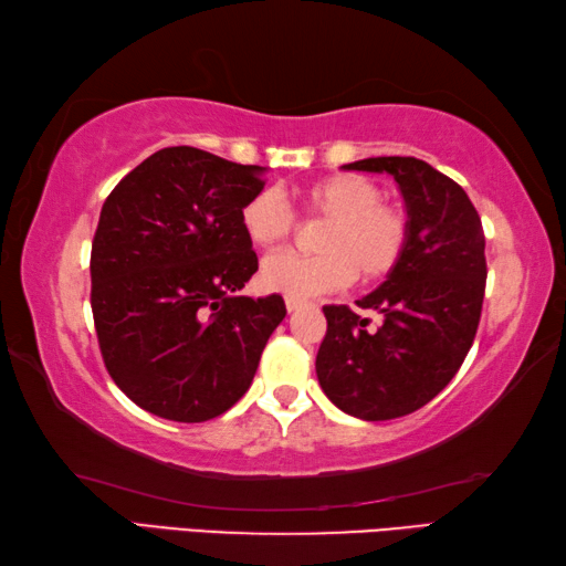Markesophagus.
I'll return each mask as SVG.
<instances>
[{
    "label": "esophagus",
    "instance_id": "obj_1",
    "mask_svg": "<svg viewBox=\"0 0 566 566\" xmlns=\"http://www.w3.org/2000/svg\"><path fill=\"white\" fill-rule=\"evenodd\" d=\"M302 306H306V302L292 300V296H286V312H296V310H302Z\"/></svg>",
    "mask_w": 566,
    "mask_h": 566
}]
</instances>
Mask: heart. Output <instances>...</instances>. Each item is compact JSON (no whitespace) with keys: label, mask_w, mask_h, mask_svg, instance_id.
Listing matches in <instances>:
<instances>
[{"label":"heart","mask_w":566,"mask_h":566,"mask_svg":"<svg viewBox=\"0 0 566 566\" xmlns=\"http://www.w3.org/2000/svg\"><path fill=\"white\" fill-rule=\"evenodd\" d=\"M385 191L364 175H332L312 181L302 191L310 217L329 219L319 237L317 256L276 252L260 266L266 292L310 300L337 292L354 274L377 282L395 270L405 254L409 222L405 209L385 202ZM239 227L254 247L282 244L294 229V212L280 191L260 189L239 209Z\"/></svg>","instance_id":"1"}]
</instances>
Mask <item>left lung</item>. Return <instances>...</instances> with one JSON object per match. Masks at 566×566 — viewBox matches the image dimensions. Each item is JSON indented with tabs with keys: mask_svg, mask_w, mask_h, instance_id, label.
Returning a JSON list of instances; mask_svg holds the SVG:
<instances>
[{
	"mask_svg": "<svg viewBox=\"0 0 566 566\" xmlns=\"http://www.w3.org/2000/svg\"><path fill=\"white\" fill-rule=\"evenodd\" d=\"M344 169L395 177L409 234L387 280L357 300L379 314L377 327L347 304L324 306L317 377L347 415L397 419L432 401L472 347L486 284L482 219L454 179L421 159L369 157Z\"/></svg>",
	"mask_w": 566,
	"mask_h": 566,
	"instance_id": "1",
	"label": "left lung"
}]
</instances>
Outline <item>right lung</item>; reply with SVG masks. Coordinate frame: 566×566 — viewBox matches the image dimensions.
Masks as SVG:
<instances>
[{
  "label": "right lung",
  "mask_w": 566,
  "mask_h": 566,
  "mask_svg": "<svg viewBox=\"0 0 566 566\" xmlns=\"http://www.w3.org/2000/svg\"><path fill=\"white\" fill-rule=\"evenodd\" d=\"M264 167L167 147L102 207L92 242V314L109 377L134 405L207 421L244 397L286 306L239 296L256 272L239 209Z\"/></svg>",
  "instance_id": "add662e5"
}]
</instances>
